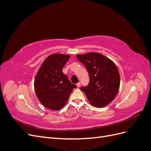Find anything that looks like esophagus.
Segmentation results:
<instances>
[{
  "instance_id": "34e87169",
  "label": "esophagus",
  "mask_w": 151,
  "mask_h": 151,
  "mask_svg": "<svg viewBox=\"0 0 151 151\" xmlns=\"http://www.w3.org/2000/svg\"><path fill=\"white\" fill-rule=\"evenodd\" d=\"M76 85H77V87H78V88H79V87L81 86V83H80V82H79V83H77Z\"/></svg>"
}]
</instances>
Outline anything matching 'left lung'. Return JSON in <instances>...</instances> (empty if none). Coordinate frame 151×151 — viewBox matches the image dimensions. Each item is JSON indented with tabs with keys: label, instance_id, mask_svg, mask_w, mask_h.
<instances>
[{
	"label": "left lung",
	"instance_id": "left-lung-1",
	"mask_svg": "<svg viewBox=\"0 0 151 151\" xmlns=\"http://www.w3.org/2000/svg\"><path fill=\"white\" fill-rule=\"evenodd\" d=\"M77 58L88 70L89 83L82 86L91 104L102 108L116 97L120 88L119 72L115 63L103 55L91 52L77 55Z\"/></svg>",
	"mask_w": 151,
	"mask_h": 151
}]
</instances>
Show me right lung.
<instances>
[{
  "label": "right lung",
  "mask_w": 151,
  "mask_h": 151,
  "mask_svg": "<svg viewBox=\"0 0 151 151\" xmlns=\"http://www.w3.org/2000/svg\"><path fill=\"white\" fill-rule=\"evenodd\" d=\"M69 58L68 55H50L36 76L34 83L36 94L40 103L48 109L58 110L62 108L73 89L77 87L62 72Z\"/></svg>",
  "instance_id": "add662e5"
}]
</instances>
